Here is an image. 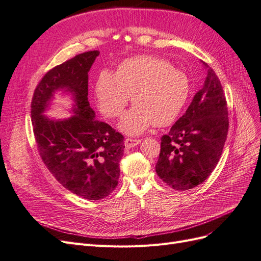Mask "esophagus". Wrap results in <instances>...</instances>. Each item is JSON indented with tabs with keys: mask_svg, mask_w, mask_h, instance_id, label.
<instances>
[{
	"mask_svg": "<svg viewBox=\"0 0 261 261\" xmlns=\"http://www.w3.org/2000/svg\"><path fill=\"white\" fill-rule=\"evenodd\" d=\"M141 143V139H133V138H126L125 139V147L126 148H132L139 145Z\"/></svg>",
	"mask_w": 261,
	"mask_h": 261,
	"instance_id": "1",
	"label": "esophagus"
}]
</instances>
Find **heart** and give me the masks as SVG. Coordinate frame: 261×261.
Segmentation results:
<instances>
[{
    "mask_svg": "<svg viewBox=\"0 0 261 261\" xmlns=\"http://www.w3.org/2000/svg\"><path fill=\"white\" fill-rule=\"evenodd\" d=\"M188 92L186 75L151 55L123 61L116 74L101 70L94 84L99 110L107 117L122 116L132 97L135 106L120 122L121 130L128 135L171 124L184 108Z\"/></svg>",
    "mask_w": 261,
    "mask_h": 261,
    "instance_id": "heart-1",
    "label": "heart"
}]
</instances>
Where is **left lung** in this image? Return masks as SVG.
Instances as JSON below:
<instances>
[{
  "mask_svg": "<svg viewBox=\"0 0 261 261\" xmlns=\"http://www.w3.org/2000/svg\"><path fill=\"white\" fill-rule=\"evenodd\" d=\"M202 88L161 137L155 172L169 186L187 191L203 183L217 167L227 136L228 111L217 74L208 67Z\"/></svg>",
  "mask_w": 261,
  "mask_h": 261,
  "instance_id": "obj_1",
  "label": "left lung"
}]
</instances>
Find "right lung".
<instances>
[{
	"label": "right lung",
	"mask_w": 261,
	"mask_h": 261,
	"mask_svg": "<svg viewBox=\"0 0 261 261\" xmlns=\"http://www.w3.org/2000/svg\"><path fill=\"white\" fill-rule=\"evenodd\" d=\"M99 51L77 54L50 69L31 100V123L38 152L59 183L88 200L111 194L118 183L124 136L94 118L88 101V72ZM67 88L75 96V115L51 121L41 113L54 90Z\"/></svg>",
	"instance_id": "add662e5"
}]
</instances>
